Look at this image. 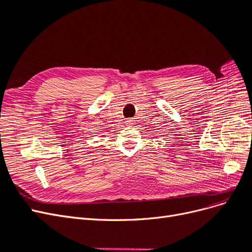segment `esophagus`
<instances>
[{
    "label": "esophagus",
    "instance_id": "obj_1",
    "mask_svg": "<svg viewBox=\"0 0 252 252\" xmlns=\"http://www.w3.org/2000/svg\"><path fill=\"white\" fill-rule=\"evenodd\" d=\"M133 122H134V121L130 119V120H128V121H126V124H127V125H133Z\"/></svg>",
    "mask_w": 252,
    "mask_h": 252
}]
</instances>
